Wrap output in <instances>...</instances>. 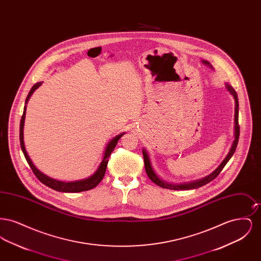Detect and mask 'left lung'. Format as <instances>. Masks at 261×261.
Wrapping results in <instances>:
<instances>
[{"mask_svg": "<svg viewBox=\"0 0 261 261\" xmlns=\"http://www.w3.org/2000/svg\"><path fill=\"white\" fill-rule=\"evenodd\" d=\"M226 89L228 90V92L233 96V98L235 99V119H234V141L233 144L231 146V149L229 150L228 154L226 155V158L224 159L223 162L220 163V165L212 172V173L199 179L196 180L193 182H189V183H183V184H171L168 183L164 180H162V178L159 177V175L155 173L151 162L149 160V153L147 151V149H143V155H144V162H145V168H146V172L148 174L149 179L156 184L158 186L162 187L164 189H170V190H193V189H198L199 187L204 186L207 183L211 182L213 179H215L219 173L222 171L224 166L227 164V162L230 161V159L232 158V155L234 154L235 150H236L237 145H238V141H239V136H240V126H239V100H238V96H237L236 91L233 89L232 86H230L229 84H225Z\"/></svg>", "mask_w": 261, "mask_h": 261, "instance_id": "1", "label": "left lung"}]
</instances>
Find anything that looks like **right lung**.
Here are the masks:
<instances>
[{
  "label": "right lung",
  "instance_id": "1",
  "mask_svg": "<svg viewBox=\"0 0 261 261\" xmlns=\"http://www.w3.org/2000/svg\"><path fill=\"white\" fill-rule=\"evenodd\" d=\"M42 85V82H38L33 87L31 88L27 98L25 99V107L23 110V114L21 116V120H20V127H19V141H20V147L22 149V152L24 154L25 159L28 162L29 166L31 167L33 173L36 175L38 179L46 186L50 187V189L58 191V192H62V193H79V192H84L88 191L91 189H94L95 187L98 186L99 182L102 180L106 170H107V165L109 162V158L111 156L113 149L115 148L118 140L121 137L124 135L125 133H121L117 136L114 137L112 139L109 144L107 145L105 152H103V158L101 160V162L98 167V169L96 170V172L91 175L90 177H88L86 179H82V180H78V181H73V182H63L60 180H56L54 178H50L49 176H47L46 174L41 172L37 167L33 164L32 161L30 160L26 149H25L24 141H23V128H24L25 114H26V105L28 102V100L30 99V97L32 96V94L34 93L35 90H37L38 88Z\"/></svg>",
  "mask_w": 261,
  "mask_h": 261
}]
</instances>
